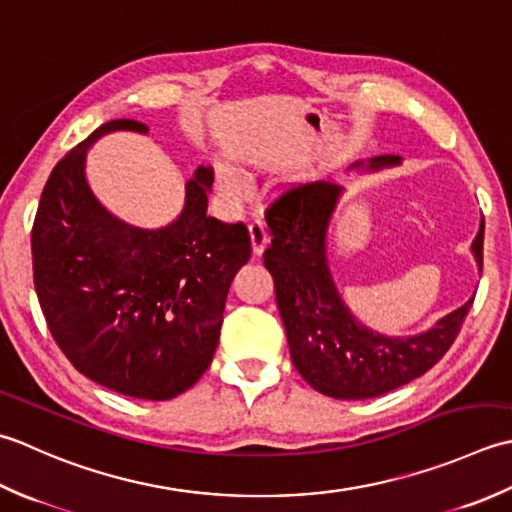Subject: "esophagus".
Here are the masks:
<instances>
[{"label":"esophagus","instance_id":"34e87169","mask_svg":"<svg viewBox=\"0 0 512 512\" xmlns=\"http://www.w3.org/2000/svg\"><path fill=\"white\" fill-rule=\"evenodd\" d=\"M249 236H252L254 254H263L269 243V229L263 218H254V221L249 223Z\"/></svg>","mask_w":512,"mask_h":512}]
</instances>
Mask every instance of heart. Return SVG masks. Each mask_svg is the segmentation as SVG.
<instances>
[{"label":"heart","instance_id":"1","mask_svg":"<svg viewBox=\"0 0 512 512\" xmlns=\"http://www.w3.org/2000/svg\"><path fill=\"white\" fill-rule=\"evenodd\" d=\"M221 183H223L225 190L234 192V194H241V192L247 190L245 176H243L241 172H238L236 168H223V170H221Z\"/></svg>","mask_w":512,"mask_h":512}]
</instances>
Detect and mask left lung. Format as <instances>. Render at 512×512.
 <instances>
[{
  "mask_svg": "<svg viewBox=\"0 0 512 512\" xmlns=\"http://www.w3.org/2000/svg\"><path fill=\"white\" fill-rule=\"evenodd\" d=\"M400 156H378L369 168L398 165ZM338 185L316 181L294 185L267 207L271 245L265 267L274 276L291 362L316 391L336 400H367L420 378L451 349L473 307L442 318L413 338H387L362 327L342 305L327 265V227L338 201ZM484 263V218L473 241Z\"/></svg>",
  "mask_w": 512,
  "mask_h": 512,
  "instance_id": "1",
  "label": "left lung"
}]
</instances>
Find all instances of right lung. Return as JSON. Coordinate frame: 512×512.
Segmentation results:
<instances>
[{"label":"right lung","instance_id":"obj_1","mask_svg":"<svg viewBox=\"0 0 512 512\" xmlns=\"http://www.w3.org/2000/svg\"><path fill=\"white\" fill-rule=\"evenodd\" d=\"M148 132L117 119L72 148L41 192L33 223V278L52 338L79 373L139 400H170L210 367L227 291L252 256L243 223L207 216L212 168L185 185L168 227L114 218L86 181V152L101 134Z\"/></svg>","mask_w":512,"mask_h":512}]
</instances>
